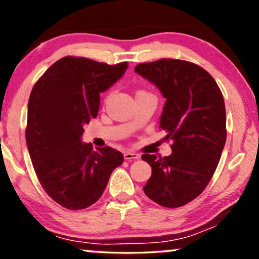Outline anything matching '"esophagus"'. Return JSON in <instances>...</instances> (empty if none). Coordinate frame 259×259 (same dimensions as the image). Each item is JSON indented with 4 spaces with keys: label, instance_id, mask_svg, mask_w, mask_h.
<instances>
[{
    "label": "esophagus",
    "instance_id": "esophagus-1",
    "mask_svg": "<svg viewBox=\"0 0 259 259\" xmlns=\"http://www.w3.org/2000/svg\"><path fill=\"white\" fill-rule=\"evenodd\" d=\"M139 157H140L139 154L133 152V151H127V152L124 153V158H125L126 160H135V159H138Z\"/></svg>",
    "mask_w": 259,
    "mask_h": 259
}]
</instances>
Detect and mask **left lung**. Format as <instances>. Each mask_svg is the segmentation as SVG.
Here are the masks:
<instances>
[{"label": "left lung", "mask_w": 259, "mask_h": 259, "mask_svg": "<svg viewBox=\"0 0 259 259\" xmlns=\"http://www.w3.org/2000/svg\"><path fill=\"white\" fill-rule=\"evenodd\" d=\"M165 99L159 126L171 140L170 156L142 154L152 168L144 191L163 207L177 208L206 189L227 140V114L219 86L200 65L163 58L135 67Z\"/></svg>", "instance_id": "8db88e82"}]
</instances>
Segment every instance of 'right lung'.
<instances>
[{
  "mask_svg": "<svg viewBox=\"0 0 259 259\" xmlns=\"http://www.w3.org/2000/svg\"><path fill=\"white\" fill-rule=\"evenodd\" d=\"M127 62L108 65L84 57L61 58L32 88L25 138L37 179L46 194L72 210L102 196L112 171L123 163L119 151L92 150L81 142L84 125L96 118L100 94L124 75Z\"/></svg>",
  "mask_w": 259,
  "mask_h": 259,
  "instance_id": "add662e5",
  "label": "right lung"
}]
</instances>
